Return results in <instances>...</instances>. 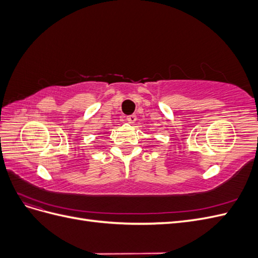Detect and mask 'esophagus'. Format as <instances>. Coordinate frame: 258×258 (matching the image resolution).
I'll return each mask as SVG.
<instances>
[{"instance_id": "1", "label": "esophagus", "mask_w": 258, "mask_h": 258, "mask_svg": "<svg viewBox=\"0 0 258 258\" xmlns=\"http://www.w3.org/2000/svg\"><path fill=\"white\" fill-rule=\"evenodd\" d=\"M126 120H127L129 123H134V122L137 120V116H136V115L127 116V117H126Z\"/></svg>"}]
</instances>
